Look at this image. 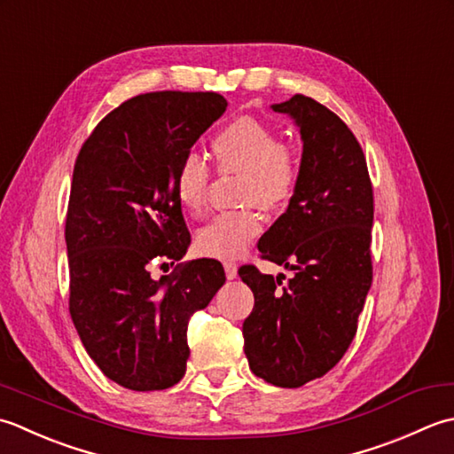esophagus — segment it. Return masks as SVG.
I'll use <instances>...</instances> for the list:
<instances>
[{
	"mask_svg": "<svg viewBox=\"0 0 454 454\" xmlns=\"http://www.w3.org/2000/svg\"><path fill=\"white\" fill-rule=\"evenodd\" d=\"M223 266H225V276H227V278L229 280H235L237 278V264L227 261V262H223Z\"/></svg>",
	"mask_w": 454,
	"mask_h": 454,
	"instance_id": "34e87169",
	"label": "esophagus"
}]
</instances>
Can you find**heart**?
<instances>
[{
    "instance_id": "1",
    "label": "heart",
    "mask_w": 454,
    "mask_h": 454,
    "mask_svg": "<svg viewBox=\"0 0 454 454\" xmlns=\"http://www.w3.org/2000/svg\"><path fill=\"white\" fill-rule=\"evenodd\" d=\"M214 153L221 170L243 172L240 200L276 207L288 200L298 184L300 162L295 149L278 141L270 125L254 117H239L214 138ZM209 166L198 154H186L174 176V192L188 214H200L206 206ZM262 231V217L254 207H243L215 215L196 233L201 254L237 258Z\"/></svg>"
}]
</instances>
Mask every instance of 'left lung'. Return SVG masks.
<instances>
[{"label":"left lung","mask_w":454,"mask_h":454,"mask_svg":"<svg viewBox=\"0 0 454 454\" xmlns=\"http://www.w3.org/2000/svg\"><path fill=\"white\" fill-rule=\"evenodd\" d=\"M298 125L303 153L290 206L258 240L262 258L294 270L243 266L254 294L243 323L245 355L268 384L300 387L335 366L356 335L372 284L374 196L364 153L350 129L308 96L274 104Z\"/></svg>","instance_id":"1"}]
</instances>
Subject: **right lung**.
<instances>
[{
  "mask_svg": "<svg viewBox=\"0 0 454 454\" xmlns=\"http://www.w3.org/2000/svg\"><path fill=\"white\" fill-rule=\"evenodd\" d=\"M215 91H151L107 114L74 164L67 214L70 316L109 380L166 390L186 372L188 321L225 284L214 258L186 254L190 233L174 192L178 164L225 114Z\"/></svg>",
  "mask_w": 454,
  "mask_h": 454,
  "instance_id": "1",
  "label": "right lung"
}]
</instances>
